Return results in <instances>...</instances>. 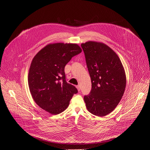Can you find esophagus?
<instances>
[{"label":"esophagus","mask_w":150,"mask_h":150,"mask_svg":"<svg viewBox=\"0 0 150 150\" xmlns=\"http://www.w3.org/2000/svg\"><path fill=\"white\" fill-rule=\"evenodd\" d=\"M76 88H77V89H78V91H80V90H81V87H80V85H77V86H76Z\"/></svg>","instance_id":"obj_1"}]
</instances>
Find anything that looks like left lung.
<instances>
[{
  "instance_id": "left-lung-1",
  "label": "left lung",
  "mask_w": 150,
  "mask_h": 150,
  "mask_svg": "<svg viewBox=\"0 0 150 150\" xmlns=\"http://www.w3.org/2000/svg\"><path fill=\"white\" fill-rule=\"evenodd\" d=\"M81 47L92 83L90 93L83 99L91 113L104 116L115 110L124 94L125 69L117 54L103 42L90 41Z\"/></svg>"
}]
</instances>
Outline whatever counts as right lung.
<instances>
[{
  "mask_svg": "<svg viewBox=\"0 0 150 150\" xmlns=\"http://www.w3.org/2000/svg\"><path fill=\"white\" fill-rule=\"evenodd\" d=\"M81 52L77 44L57 42L47 45L34 57L28 72V86L33 100L42 109L57 115L68 108L78 90L66 81L65 67Z\"/></svg>",
  "mask_w": 150,
  "mask_h": 150,
  "instance_id": "add662e5",
  "label": "right lung"
}]
</instances>
